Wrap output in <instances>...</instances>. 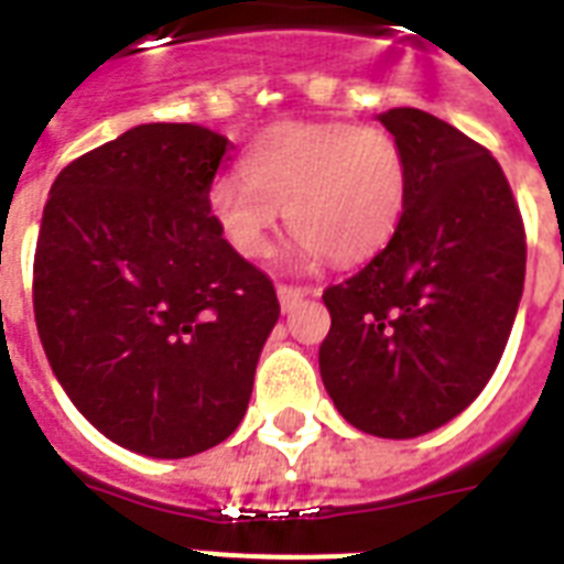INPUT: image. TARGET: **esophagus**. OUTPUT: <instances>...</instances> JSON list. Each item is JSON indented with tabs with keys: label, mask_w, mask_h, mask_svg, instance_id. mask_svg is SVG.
<instances>
[{
	"label": "esophagus",
	"mask_w": 564,
	"mask_h": 564,
	"mask_svg": "<svg viewBox=\"0 0 564 564\" xmlns=\"http://www.w3.org/2000/svg\"><path fill=\"white\" fill-rule=\"evenodd\" d=\"M307 295H313L310 286H290V283H278V301H281L283 313L299 307V301H304Z\"/></svg>",
	"instance_id": "esophagus-1"
}]
</instances>
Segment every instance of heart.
I'll list each match as a JSON object with an SVG mask.
<instances>
[{"label":"heart","instance_id":"1","mask_svg":"<svg viewBox=\"0 0 564 564\" xmlns=\"http://www.w3.org/2000/svg\"><path fill=\"white\" fill-rule=\"evenodd\" d=\"M410 193L392 134L351 122H278L242 158V175L210 187V213L242 257H265L281 221L304 260L357 263L392 239Z\"/></svg>","mask_w":564,"mask_h":564}]
</instances>
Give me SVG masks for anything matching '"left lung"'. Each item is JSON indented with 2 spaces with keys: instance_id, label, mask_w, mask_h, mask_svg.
Instances as JSON below:
<instances>
[{
  "instance_id": "8db88e82",
  "label": "left lung",
  "mask_w": 564,
  "mask_h": 564,
  "mask_svg": "<svg viewBox=\"0 0 564 564\" xmlns=\"http://www.w3.org/2000/svg\"><path fill=\"white\" fill-rule=\"evenodd\" d=\"M410 166L401 225L327 286L318 369L343 419L415 438L459 415L498 369L524 292L527 239L489 149L419 108L380 113Z\"/></svg>"
}]
</instances>
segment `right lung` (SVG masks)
I'll return each mask as SVG.
<instances>
[{
	"label": "right lung",
	"instance_id": "right-lung-1",
	"mask_svg": "<svg viewBox=\"0 0 564 564\" xmlns=\"http://www.w3.org/2000/svg\"><path fill=\"white\" fill-rule=\"evenodd\" d=\"M234 145L137 126L61 170L34 251L40 343L93 427L158 459L219 445L248 410L272 281L230 248L210 187Z\"/></svg>",
	"mask_w": 564,
	"mask_h": 564
}]
</instances>
